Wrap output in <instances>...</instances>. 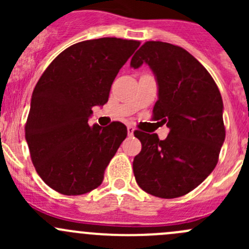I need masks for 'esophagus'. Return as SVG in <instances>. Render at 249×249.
Returning a JSON list of instances; mask_svg holds the SVG:
<instances>
[{
    "label": "esophagus",
    "mask_w": 249,
    "mask_h": 249,
    "mask_svg": "<svg viewBox=\"0 0 249 249\" xmlns=\"http://www.w3.org/2000/svg\"><path fill=\"white\" fill-rule=\"evenodd\" d=\"M134 131H135L134 127L127 126V135H129V136H132V135H134Z\"/></svg>",
    "instance_id": "esophagus-1"
}]
</instances>
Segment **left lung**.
Wrapping results in <instances>:
<instances>
[{
	"mask_svg": "<svg viewBox=\"0 0 249 249\" xmlns=\"http://www.w3.org/2000/svg\"><path fill=\"white\" fill-rule=\"evenodd\" d=\"M147 64L154 72L159 97L153 119L166 123L165 140L134 132L142 149L134 159L141 189L173 199L188 194L214 170L225 140L223 100L207 70L183 48L166 42H145L130 66Z\"/></svg>",
	"mask_w": 249,
	"mask_h": 249,
	"instance_id": "left-lung-1",
	"label": "left lung"
}]
</instances>
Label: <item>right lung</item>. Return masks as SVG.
Here are the masks:
<instances>
[{
    "label": "right lung",
    "mask_w": 249,
    "mask_h": 249,
    "mask_svg": "<svg viewBox=\"0 0 249 249\" xmlns=\"http://www.w3.org/2000/svg\"><path fill=\"white\" fill-rule=\"evenodd\" d=\"M139 41L90 39L60 53L35 87L25 139L39 177L64 195L99 187L105 170L127 135L123 123L88 120L92 107L108 101L110 87Z\"/></svg>",
    "instance_id": "right-lung-1"
}]
</instances>
